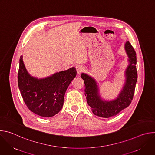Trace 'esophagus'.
<instances>
[{
    "label": "esophagus",
    "instance_id": "esophagus-1",
    "mask_svg": "<svg viewBox=\"0 0 155 155\" xmlns=\"http://www.w3.org/2000/svg\"><path fill=\"white\" fill-rule=\"evenodd\" d=\"M76 69H77V74H81V72H83L84 71V68L83 67L82 65H78L77 66V67H76Z\"/></svg>",
    "mask_w": 155,
    "mask_h": 155
}]
</instances>
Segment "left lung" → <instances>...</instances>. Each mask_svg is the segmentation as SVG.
<instances>
[{"mask_svg": "<svg viewBox=\"0 0 155 155\" xmlns=\"http://www.w3.org/2000/svg\"><path fill=\"white\" fill-rule=\"evenodd\" d=\"M125 50L129 57V64L125 72V84L117 99L111 101H102L99 95L98 86L95 80L84 73L81 75L84 82V94L87 104L95 115L102 118L114 117L127 107L133 99L137 80L136 53L129 41L125 43Z\"/></svg>", "mask_w": 155, "mask_h": 155, "instance_id": "1", "label": "left lung"}]
</instances>
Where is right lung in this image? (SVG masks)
I'll return each instance as SVG.
<instances>
[{
  "label": "right lung",
  "mask_w": 155,
  "mask_h": 155,
  "mask_svg": "<svg viewBox=\"0 0 155 155\" xmlns=\"http://www.w3.org/2000/svg\"><path fill=\"white\" fill-rule=\"evenodd\" d=\"M75 68L38 79L28 72L20 57L18 84L24 102L31 112L43 117H51L61 110L65 93L76 77Z\"/></svg>",
  "instance_id": "right-lung-1"
}]
</instances>
